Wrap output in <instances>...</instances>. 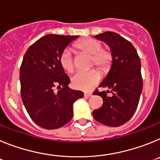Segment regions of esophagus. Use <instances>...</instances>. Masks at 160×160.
Wrapping results in <instances>:
<instances>
[{"label": "esophagus", "instance_id": "34e87169", "mask_svg": "<svg viewBox=\"0 0 160 160\" xmlns=\"http://www.w3.org/2000/svg\"><path fill=\"white\" fill-rule=\"evenodd\" d=\"M92 96L91 92H84V97H90Z\"/></svg>", "mask_w": 160, "mask_h": 160}]
</instances>
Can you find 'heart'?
I'll use <instances>...</instances> for the list:
<instances>
[{"label": "heart", "mask_w": 160, "mask_h": 160, "mask_svg": "<svg viewBox=\"0 0 160 160\" xmlns=\"http://www.w3.org/2000/svg\"><path fill=\"white\" fill-rule=\"evenodd\" d=\"M76 49L92 55L91 65L97 66L101 71H107L113 62V54L109 50L103 49L101 42L93 38H84L75 44ZM59 64L66 72L72 73L75 69L72 51L69 48L63 51L59 56ZM100 73L95 69L86 72H77L72 78V84L76 89L88 90L95 87L100 81Z\"/></svg>", "instance_id": "obj_1"}]
</instances>
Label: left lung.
I'll return each instance as SVG.
<instances>
[{"label": "left lung", "mask_w": 160, "mask_h": 160, "mask_svg": "<svg viewBox=\"0 0 160 160\" xmlns=\"http://www.w3.org/2000/svg\"><path fill=\"white\" fill-rule=\"evenodd\" d=\"M106 42L113 54V63L109 73L99 85L107 91L95 90L93 95L101 96L103 105L93 110L94 118L111 127L128 122L135 113L142 90L141 61L130 41L114 32L106 31L95 36ZM107 93H110L108 96Z\"/></svg>", "instance_id": "left-lung-1"}]
</instances>
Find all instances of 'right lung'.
Here are the masks:
<instances>
[{
	"mask_svg": "<svg viewBox=\"0 0 160 160\" xmlns=\"http://www.w3.org/2000/svg\"><path fill=\"white\" fill-rule=\"evenodd\" d=\"M77 35L47 34L32 44L20 68L21 96L30 118L40 127L55 130L73 116V104L84 92L69 88L70 79L59 64V56ZM60 88L57 93L54 87Z\"/></svg>",
	"mask_w": 160,
	"mask_h": 160,
	"instance_id": "add662e5",
	"label": "right lung"
}]
</instances>
